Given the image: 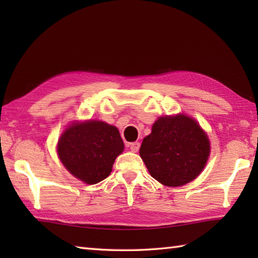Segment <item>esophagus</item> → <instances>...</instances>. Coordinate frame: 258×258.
Instances as JSON below:
<instances>
[{
    "label": "esophagus",
    "mask_w": 258,
    "mask_h": 258,
    "mask_svg": "<svg viewBox=\"0 0 258 258\" xmlns=\"http://www.w3.org/2000/svg\"><path fill=\"white\" fill-rule=\"evenodd\" d=\"M140 145L141 144L139 143V142H134V143H130L128 147L132 152H138L140 150Z\"/></svg>",
    "instance_id": "obj_1"
}]
</instances>
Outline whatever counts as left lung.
Segmentation results:
<instances>
[{
  "label": "left lung",
  "mask_w": 258,
  "mask_h": 258,
  "mask_svg": "<svg viewBox=\"0 0 258 258\" xmlns=\"http://www.w3.org/2000/svg\"><path fill=\"white\" fill-rule=\"evenodd\" d=\"M140 155L152 177L166 186H182L199 176L210 155V141L186 115L158 118L141 145Z\"/></svg>",
  "instance_id": "obj_1"
}]
</instances>
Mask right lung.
Wrapping results in <instances>:
<instances>
[{
	"label": "right lung",
	"instance_id": "1",
	"mask_svg": "<svg viewBox=\"0 0 258 258\" xmlns=\"http://www.w3.org/2000/svg\"><path fill=\"white\" fill-rule=\"evenodd\" d=\"M124 150L115 126L87 120L69 126L57 144L59 160L68 171L86 184H96L112 172L115 158Z\"/></svg>",
	"mask_w": 258,
	"mask_h": 258
}]
</instances>
